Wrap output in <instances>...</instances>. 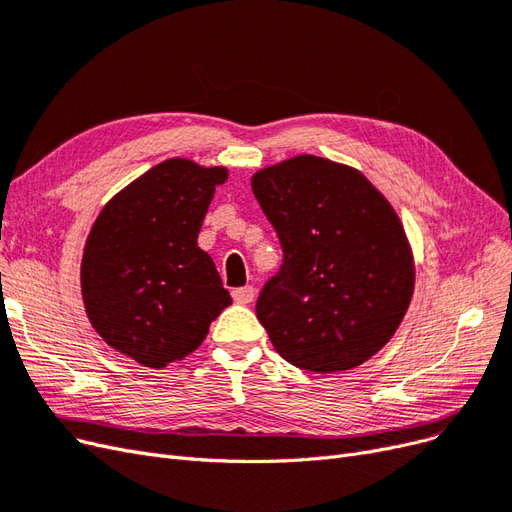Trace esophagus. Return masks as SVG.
<instances>
[{
    "label": "esophagus",
    "instance_id": "1",
    "mask_svg": "<svg viewBox=\"0 0 512 512\" xmlns=\"http://www.w3.org/2000/svg\"><path fill=\"white\" fill-rule=\"evenodd\" d=\"M232 298H234V302H238V304H251V302L255 300V287L246 285V287L234 289V291H232Z\"/></svg>",
    "mask_w": 512,
    "mask_h": 512
}]
</instances>
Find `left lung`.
I'll list each match as a JSON object with an SVG mask.
<instances>
[{
  "instance_id": "obj_1",
  "label": "left lung",
  "mask_w": 512,
  "mask_h": 512,
  "mask_svg": "<svg viewBox=\"0 0 512 512\" xmlns=\"http://www.w3.org/2000/svg\"><path fill=\"white\" fill-rule=\"evenodd\" d=\"M283 246L257 319L276 353L317 374L351 370L400 327L415 261L398 212L359 170L298 155L251 178Z\"/></svg>"
}]
</instances>
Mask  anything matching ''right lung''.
Instances as JSON below:
<instances>
[{
    "instance_id": "right-lung-1",
    "label": "right lung",
    "mask_w": 512,
    "mask_h": 512,
    "mask_svg": "<svg viewBox=\"0 0 512 512\" xmlns=\"http://www.w3.org/2000/svg\"><path fill=\"white\" fill-rule=\"evenodd\" d=\"M227 168L166 159L119 191L95 219L80 263L87 317L108 346L146 368L193 353L232 304L197 246Z\"/></svg>"
}]
</instances>
